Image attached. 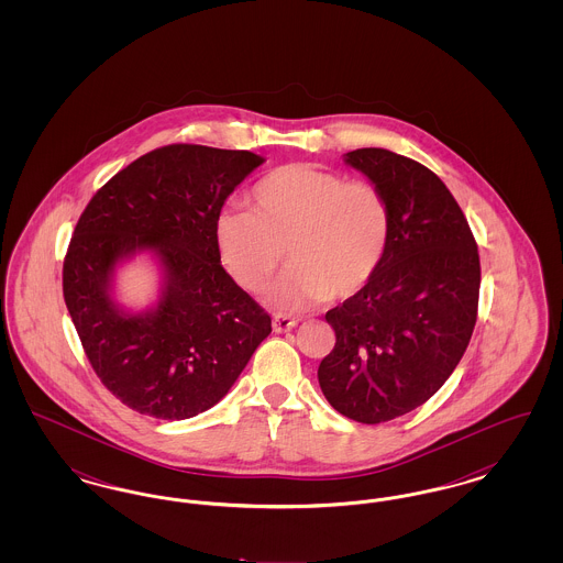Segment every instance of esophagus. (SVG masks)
Returning a JSON list of instances; mask_svg holds the SVG:
<instances>
[{
  "label": "esophagus",
  "instance_id": "obj_1",
  "mask_svg": "<svg viewBox=\"0 0 563 563\" xmlns=\"http://www.w3.org/2000/svg\"><path fill=\"white\" fill-rule=\"evenodd\" d=\"M295 324H297V321L291 319V317H287V314H274V319H272V327H274V331H276V333L291 331Z\"/></svg>",
  "mask_w": 563,
  "mask_h": 563
}]
</instances>
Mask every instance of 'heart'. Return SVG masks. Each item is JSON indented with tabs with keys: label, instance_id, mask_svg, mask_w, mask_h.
Returning a JSON list of instances; mask_svg holds the SVG:
<instances>
[{
	"label": "heart",
	"instance_id": "b5f03b06",
	"mask_svg": "<svg viewBox=\"0 0 563 563\" xmlns=\"http://www.w3.org/2000/svg\"><path fill=\"white\" fill-rule=\"evenodd\" d=\"M249 200L253 211L217 217L214 242L223 266L251 294L268 287L287 249L294 268L272 289L274 306L301 310L327 297L346 301L382 268L390 207L374 184L346 181L314 164H287L264 175Z\"/></svg>",
	"mask_w": 563,
	"mask_h": 563
}]
</instances>
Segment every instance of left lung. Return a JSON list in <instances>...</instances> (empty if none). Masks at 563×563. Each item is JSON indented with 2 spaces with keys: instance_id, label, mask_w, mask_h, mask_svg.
Masks as SVG:
<instances>
[{
  "instance_id": "left-lung-1",
  "label": "left lung",
  "mask_w": 563,
  "mask_h": 563,
  "mask_svg": "<svg viewBox=\"0 0 563 563\" xmlns=\"http://www.w3.org/2000/svg\"><path fill=\"white\" fill-rule=\"evenodd\" d=\"M384 194L390 242L374 280L324 314L335 346L319 365L324 399L379 424L429 401L471 342L482 266L468 221L420 162L379 147L344 154Z\"/></svg>"
}]
</instances>
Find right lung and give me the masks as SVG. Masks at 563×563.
<instances>
[{"label":"right lung","instance_id":"1","mask_svg":"<svg viewBox=\"0 0 563 563\" xmlns=\"http://www.w3.org/2000/svg\"><path fill=\"white\" fill-rule=\"evenodd\" d=\"M260 164L244 150L166 145L113 175L81 213L63 264L65 303L95 374L139 413L188 420L211 409L272 331L214 242L223 202ZM141 252L162 269V294L133 313L112 283Z\"/></svg>","mask_w":563,"mask_h":563}]
</instances>
